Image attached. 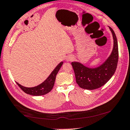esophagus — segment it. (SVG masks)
I'll return each instance as SVG.
<instances>
[{
	"instance_id": "1",
	"label": "esophagus",
	"mask_w": 130,
	"mask_h": 130,
	"mask_svg": "<svg viewBox=\"0 0 130 130\" xmlns=\"http://www.w3.org/2000/svg\"><path fill=\"white\" fill-rule=\"evenodd\" d=\"M72 59H73V57L71 56H67V58H66V60L67 61H70V60H72Z\"/></svg>"
}]
</instances>
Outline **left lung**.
Listing matches in <instances>:
<instances>
[{"instance_id":"left-lung-1","label":"left lung","mask_w":130,"mask_h":130,"mask_svg":"<svg viewBox=\"0 0 130 130\" xmlns=\"http://www.w3.org/2000/svg\"><path fill=\"white\" fill-rule=\"evenodd\" d=\"M113 38V48L108 59L96 68H87L79 62H72L76 82L82 89L94 90L105 85L115 73L118 61V46L115 32L109 27Z\"/></svg>"}]
</instances>
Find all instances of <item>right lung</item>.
Returning <instances> with one entry per match:
<instances>
[{
	"instance_id": "right-lung-1",
	"label": "right lung",
	"mask_w": 130,
	"mask_h": 130,
	"mask_svg": "<svg viewBox=\"0 0 130 130\" xmlns=\"http://www.w3.org/2000/svg\"><path fill=\"white\" fill-rule=\"evenodd\" d=\"M62 64H63V62H60L55 68V70L53 71L51 75L49 76V77L44 82L40 85L36 86V87L28 88L24 87V86L18 84V83H17V84L21 88V89L27 94L32 95V96H41V95L47 94L53 89L55 79H56V76L59 71L60 67H62Z\"/></svg>"
}]
</instances>
